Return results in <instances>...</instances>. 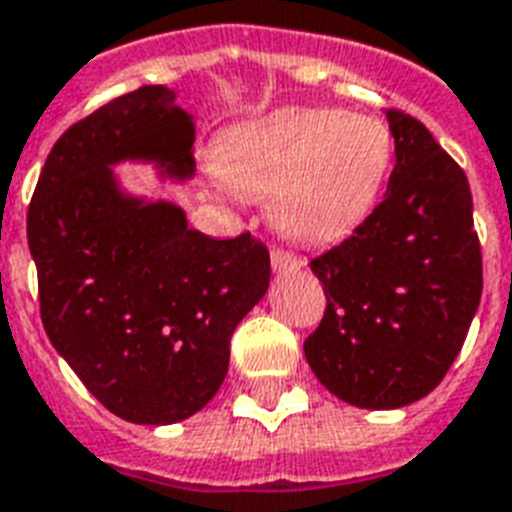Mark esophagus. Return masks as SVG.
Wrapping results in <instances>:
<instances>
[{
    "label": "esophagus",
    "mask_w": 512,
    "mask_h": 512,
    "mask_svg": "<svg viewBox=\"0 0 512 512\" xmlns=\"http://www.w3.org/2000/svg\"><path fill=\"white\" fill-rule=\"evenodd\" d=\"M269 261H272V269H275V272H288V269L301 267V261L296 259L291 251L277 248V245H272V248H269Z\"/></svg>",
    "instance_id": "1"
}]
</instances>
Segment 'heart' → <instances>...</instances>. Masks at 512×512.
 <instances>
[{
	"label": "heart",
	"instance_id": "obj_1",
	"mask_svg": "<svg viewBox=\"0 0 512 512\" xmlns=\"http://www.w3.org/2000/svg\"><path fill=\"white\" fill-rule=\"evenodd\" d=\"M390 160V130L376 117L291 106L232 130L216 170L245 200L269 197L285 235L326 245L368 219Z\"/></svg>",
	"mask_w": 512,
	"mask_h": 512
}]
</instances>
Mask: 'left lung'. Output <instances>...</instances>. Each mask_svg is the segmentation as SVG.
I'll return each instance as SVG.
<instances>
[{
  "label": "left lung",
  "mask_w": 512,
  "mask_h": 512,
  "mask_svg": "<svg viewBox=\"0 0 512 512\" xmlns=\"http://www.w3.org/2000/svg\"><path fill=\"white\" fill-rule=\"evenodd\" d=\"M395 168L384 200L344 243L310 261L326 312L304 358L358 408L433 392L481 304V245L465 170L411 114L387 109Z\"/></svg>",
  "instance_id": "1"
}]
</instances>
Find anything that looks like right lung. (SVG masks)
Listing matches in <instances>:
<instances>
[{"instance_id":"obj_1","label":"right lung","mask_w":512,"mask_h":512,"mask_svg":"<svg viewBox=\"0 0 512 512\" xmlns=\"http://www.w3.org/2000/svg\"><path fill=\"white\" fill-rule=\"evenodd\" d=\"M194 120L165 85L71 125L29 205V251L50 342L87 390L136 425H173L219 392L237 323L269 288L267 245L213 240L184 208L122 189L120 162L194 176Z\"/></svg>"}]
</instances>
